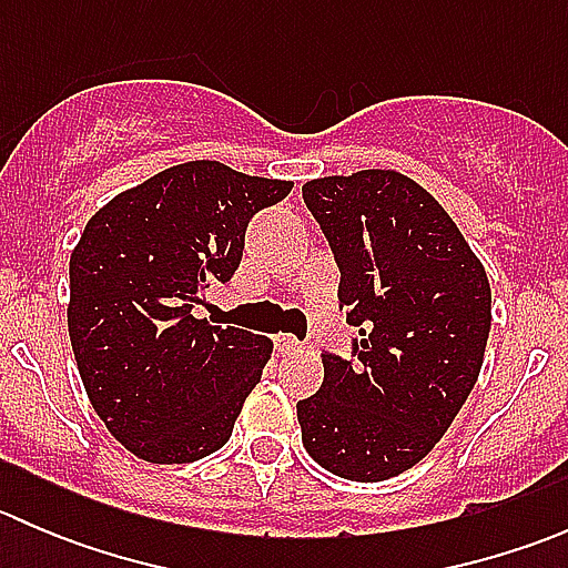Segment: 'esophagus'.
Listing matches in <instances>:
<instances>
[{
  "label": "esophagus",
  "mask_w": 568,
  "mask_h": 568,
  "mask_svg": "<svg viewBox=\"0 0 568 568\" xmlns=\"http://www.w3.org/2000/svg\"><path fill=\"white\" fill-rule=\"evenodd\" d=\"M274 341H277V348L283 354H302V352H305V343H302L300 337H294V335H277Z\"/></svg>",
  "instance_id": "obj_1"
}]
</instances>
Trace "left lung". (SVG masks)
Instances as JSON below:
<instances>
[{
	"instance_id": "obj_1",
	"label": "left lung",
	"mask_w": 568,
	"mask_h": 568,
	"mask_svg": "<svg viewBox=\"0 0 568 568\" xmlns=\"http://www.w3.org/2000/svg\"><path fill=\"white\" fill-rule=\"evenodd\" d=\"M302 197L341 268L352 357L324 352V385L296 404L302 443L348 480H387L443 439L473 393L491 326L484 266L412 178L363 170Z\"/></svg>"
}]
</instances>
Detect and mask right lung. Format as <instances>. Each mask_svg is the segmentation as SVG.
<instances>
[{
	"label": "right lung",
	"mask_w": 568,
	"mask_h": 568,
	"mask_svg": "<svg viewBox=\"0 0 568 568\" xmlns=\"http://www.w3.org/2000/svg\"><path fill=\"white\" fill-rule=\"evenodd\" d=\"M291 181L189 162L109 200L71 255L68 332L109 434L151 464H186L231 439L272 341L194 318L231 283L244 233Z\"/></svg>",
	"instance_id": "add662e5"
}]
</instances>
